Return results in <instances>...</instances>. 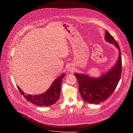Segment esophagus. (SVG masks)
I'll return each mask as SVG.
<instances>
[{
    "label": "esophagus",
    "instance_id": "34e87169",
    "mask_svg": "<svg viewBox=\"0 0 133 133\" xmlns=\"http://www.w3.org/2000/svg\"><path fill=\"white\" fill-rule=\"evenodd\" d=\"M68 71H69L70 72H73V68L71 66H69V67L68 68Z\"/></svg>",
    "mask_w": 133,
    "mask_h": 133
}]
</instances>
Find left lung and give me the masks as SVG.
<instances>
[{"label":"left lung","instance_id":"1","mask_svg":"<svg viewBox=\"0 0 133 133\" xmlns=\"http://www.w3.org/2000/svg\"><path fill=\"white\" fill-rule=\"evenodd\" d=\"M105 40L113 44L119 50L118 60L114 66L98 78L90 77L83 74H74L79 83V90L82 98L90 103L99 104L109 98L116 88L121 75L122 59L119 44L107 31Z\"/></svg>","mask_w":133,"mask_h":133}]
</instances>
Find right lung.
<instances>
[{"instance_id": "obj_1", "label": "right lung", "mask_w": 133, "mask_h": 133, "mask_svg": "<svg viewBox=\"0 0 133 133\" xmlns=\"http://www.w3.org/2000/svg\"><path fill=\"white\" fill-rule=\"evenodd\" d=\"M65 76L64 74L57 78L50 88L43 94L37 95L25 94L17 86L20 94L28 101L40 107H49L55 104L59 98L61 92V83Z\"/></svg>"}]
</instances>
